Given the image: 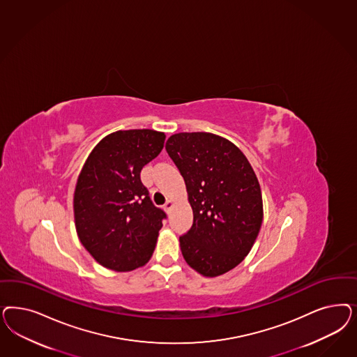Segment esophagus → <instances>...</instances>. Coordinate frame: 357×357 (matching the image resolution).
Wrapping results in <instances>:
<instances>
[{"label":"esophagus","instance_id":"34e87169","mask_svg":"<svg viewBox=\"0 0 357 357\" xmlns=\"http://www.w3.org/2000/svg\"><path fill=\"white\" fill-rule=\"evenodd\" d=\"M173 207V202L171 199H168L167 202H165V205H164V210L167 211V213H169L171 211V208Z\"/></svg>","mask_w":357,"mask_h":357}]
</instances>
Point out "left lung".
Returning <instances> with one entry per match:
<instances>
[{
  "mask_svg": "<svg viewBox=\"0 0 357 357\" xmlns=\"http://www.w3.org/2000/svg\"><path fill=\"white\" fill-rule=\"evenodd\" d=\"M165 150L184 177L193 210V225L180 236L185 261L202 276H220L242 263L259 235L257 177L242 151L211 132L174 134Z\"/></svg>",
  "mask_w": 357,
  "mask_h": 357,
  "instance_id": "1",
  "label": "left lung"
}]
</instances>
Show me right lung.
<instances>
[{"instance_id":"obj_1","label":"right lung","mask_w":357,"mask_h":357,"mask_svg":"<svg viewBox=\"0 0 357 357\" xmlns=\"http://www.w3.org/2000/svg\"><path fill=\"white\" fill-rule=\"evenodd\" d=\"M155 130H119L105 137L81 169L73 197L81 244L100 264L130 272L149 263L165 213L140 181L142 168L164 147Z\"/></svg>"}]
</instances>
